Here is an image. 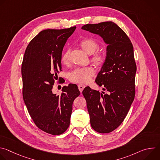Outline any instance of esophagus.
Segmentation results:
<instances>
[{
	"label": "esophagus",
	"mask_w": 160,
	"mask_h": 160,
	"mask_svg": "<svg viewBox=\"0 0 160 160\" xmlns=\"http://www.w3.org/2000/svg\"><path fill=\"white\" fill-rule=\"evenodd\" d=\"M85 85H83V84H78V89H79V90L80 91V92H82V91H83V90L84 89V88H85Z\"/></svg>",
	"instance_id": "34e87169"
}]
</instances>
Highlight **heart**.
I'll return each mask as SVG.
<instances>
[{"label":"heart","instance_id":"obj_1","mask_svg":"<svg viewBox=\"0 0 160 160\" xmlns=\"http://www.w3.org/2000/svg\"><path fill=\"white\" fill-rule=\"evenodd\" d=\"M80 43L83 49L88 54H93L99 48V43L92 38L83 39ZM92 59L95 63L99 64L104 61V56L102 53L96 52L93 55ZM70 49H68L62 54L61 61L63 64H68L70 62ZM95 71L92 67H78L70 72L69 79L72 82L85 83L92 80Z\"/></svg>","mask_w":160,"mask_h":160}]
</instances>
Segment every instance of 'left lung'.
I'll return each instance as SVG.
<instances>
[{"instance_id": "left-lung-1", "label": "left lung", "mask_w": 160, "mask_h": 160, "mask_svg": "<svg viewBox=\"0 0 160 160\" xmlns=\"http://www.w3.org/2000/svg\"><path fill=\"white\" fill-rule=\"evenodd\" d=\"M82 29L99 35L108 44L105 61L96 79L105 92L88 86L82 94L91 127L99 133H109L123 122L135 98L133 48L127 34L112 21L87 24Z\"/></svg>"}]
</instances>
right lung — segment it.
<instances>
[{
  "instance_id": "right-lung-1",
  "label": "right lung",
  "mask_w": 160,
  "mask_h": 160,
  "mask_svg": "<svg viewBox=\"0 0 160 160\" xmlns=\"http://www.w3.org/2000/svg\"><path fill=\"white\" fill-rule=\"evenodd\" d=\"M75 29L40 32L28 45L22 62V97L28 112L38 128L54 135L68 129L73 102L80 94L72 83L64 86L61 95L52 91L61 71L63 48Z\"/></svg>"
}]
</instances>
